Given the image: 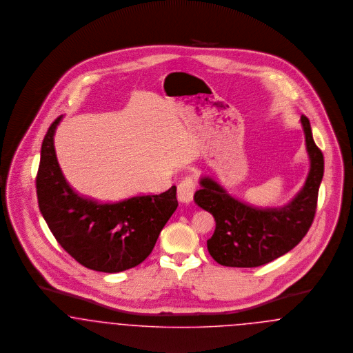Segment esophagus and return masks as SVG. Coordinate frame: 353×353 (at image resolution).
Masks as SVG:
<instances>
[{
  "mask_svg": "<svg viewBox=\"0 0 353 353\" xmlns=\"http://www.w3.org/2000/svg\"><path fill=\"white\" fill-rule=\"evenodd\" d=\"M196 190V183L192 178H185L178 184V199L181 203H190L194 199V194Z\"/></svg>",
  "mask_w": 353,
  "mask_h": 353,
  "instance_id": "34e87169",
  "label": "esophagus"
}]
</instances>
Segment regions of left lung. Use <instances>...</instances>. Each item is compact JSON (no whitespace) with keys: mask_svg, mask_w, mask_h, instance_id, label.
Segmentation results:
<instances>
[{"mask_svg":"<svg viewBox=\"0 0 353 353\" xmlns=\"http://www.w3.org/2000/svg\"><path fill=\"white\" fill-rule=\"evenodd\" d=\"M301 125L310 169L302 188L286 204L257 207L233 196L215 178H200L194 200L215 217V232L207 240V248L217 263L232 268L261 266L286 254L306 236L315 216L324 159L306 116H302Z\"/></svg>","mask_w":353,"mask_h":353,"instance_id":"obj_1","label":"left lung"}]
</instances>
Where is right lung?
Instances as JSON below:
<instances>
[{"mask_svg":"<svg viewBox=\"0 0 353 353\" xmlns=\"http://www.w3.org/2000/svg\"><path fill=\"white\" fill-rule=\"evenodd\" d=\"M61 119L51 123L42 142L37 175L41 214L61 248L83 266L104 273L137 266L178 207L176 187L116 203L79 196L63 175L54 146Z\"/></svg>","mask_w":353,"mask_h":353,"instance_id":"right-lung-1","label":"right lung"}]
</instances>
